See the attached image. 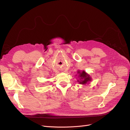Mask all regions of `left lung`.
Segmentation results:
<instances>
[{
    "label": "left lung",
    "instance_id": "left-lung-1",
    "mask_svg": "<svg viewBox=\"0 0 130 130\" xmlns=\"http://www.w3.org/2000/svg\"><path fill=\"white\" fill-rule=\"evenodd\" d=\"M78 73L79 74V76L80 77V79H81V80H78V82H79V83L80 84H86L88 82L90 81V80H91L90 77L89 76V75H88L87 73H86V72H85L84 71H82L81 73L78 71Z\"/></svg>",
    "mask_w": 130,
    "mask_h": 130
}]
</instances>
